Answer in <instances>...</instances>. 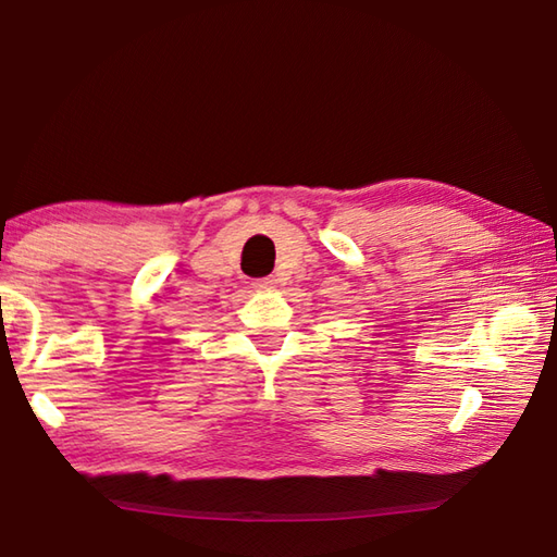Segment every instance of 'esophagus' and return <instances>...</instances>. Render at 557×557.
Returning <instances> with one entry per match:
<instances>
[{"label": "esophagus", "mask_w": 557, "mask_h": 557, "mask_svg": "<svg viewBox=\"0 0 557 557\" xmlns=\"http://www.w3.org/2000/svg\"><path fill=\"white\" fill-rule=\"evenodd\" d=\"M252 285H256L258 289H272L277 285V280L275 277H262V280H256L252 282Z\"/></svg>", "instance_id": "34e87169"}]
</instances>
